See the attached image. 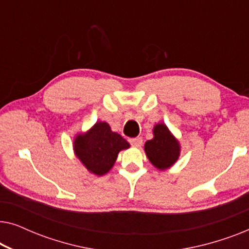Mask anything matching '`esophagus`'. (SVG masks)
Here are the masks:
<instances>
[{
	"instance_id": "34e87169",
	"label": "esophagus",
	"mask_w": 249,
	"mask_h": 249,
	"mask_svg": "<svg viewBox=\"0 0 249 249\" xmlns=\"http://www.w3.org/2000/svg\"><path fill=\"white\" fill-rule=\"evenodd\" d=\"M130 144L134 146V147H141L142 144V137H136V138H131L129 139Z\"/></svg>"
}]
</instances>
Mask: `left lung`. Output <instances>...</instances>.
Wrapping results in <instances>:
<instances>
[{
  "label": "left lung",
  "mask_w": 249,
  "mask_h": 249,
  "mask_svg": "<svg viewBox=\"0 0 249 249\" xmlns=\"http://www.w3.org/2000/svg\"><path fill=\"white\" fill-rule=\"evenodd\" d=\"M144 149L149 162L161 171L171 168L180 156L179 141L162 122L154 125L153 138L145 142Z\"/></svg>",
  "instance_id": "1"
}]
</instances>
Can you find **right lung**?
Here are the masks:
<instances>
[{"mask_svg": "<svg viewBox=\"0 0 249 249\" xmlns=\"http://www.w3.org/2000/svg\"><path fill=\"white\" fill-rule=\"evenodd\" d=\"M130 147L125 139L111 130L105 121H97L89 130L80 132L73 139L77 159L90 173L104 176L113 168L119 152Z\"/></svg>", "mask_w": 249, "mask_h": 249, "instance_id": "add662e5", "label": "right lung"}]
</instances>
